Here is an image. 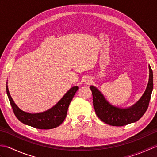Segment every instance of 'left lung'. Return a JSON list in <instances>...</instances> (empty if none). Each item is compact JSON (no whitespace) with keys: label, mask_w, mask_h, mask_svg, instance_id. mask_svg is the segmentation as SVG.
I'll use <instances>...</instances> for the list:
<instances>
[{"label":"left lung","mask_w":157,"mask_h":157,"mask_svg":"<svg viewBox=\"0 0 157 157\" xmlns=\"http://www.w3.org/2000/svg\"><path fill=\"white\" fill-rule=\"evenodd\" d=\"M148 67L149 80L144 94L129 108L121 109L111 105L97 88L93 86L90 87L96 114L102 121L113 126H123L138 121L144 115L148 107L153 89L152 70L150 65Z\"/></svg>","instance_id":"1"}]
</instances>
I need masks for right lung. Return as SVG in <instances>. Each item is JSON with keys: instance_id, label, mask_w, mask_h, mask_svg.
Masks as SVG:
<instances>
[{"instance_id": "add662e5", "label": "right lung", "mask_w": 157, "mask_h": 157, "mask_svg": "<svg viewBox=\"0 0 157 157\" xmlns=\"http://www.w3.org/2000/svg\"><path fill=\"white\" fill-rule=\"evenodd\" d=\"M6 89L13 113L20 121L36 129H50L59 126L64 121L67 116L69 105L75 92L78 90L79 87L73 86L69 90V91L53 107L39 113H29L23 111L13 101L10 95L7 86Z\"/></svg>"}]
</instances>
